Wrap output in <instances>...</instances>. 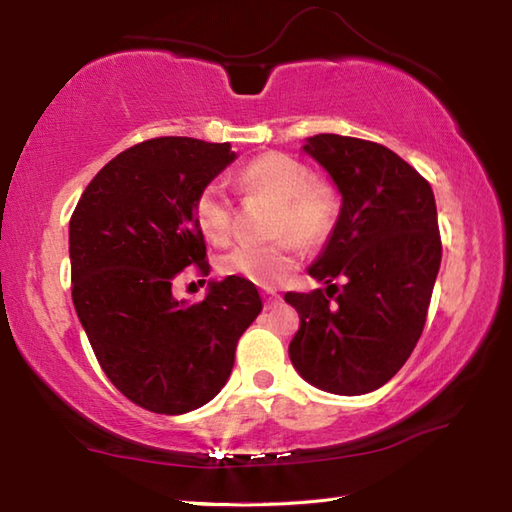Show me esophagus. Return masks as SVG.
<instances>
[{
  "mask_svg": "<svg viewBox=\"0 0 512 512\" xmlns=\"http://www.w3.org/2000/svg\"><path fill=\"white\" fill-rule=\"evenodd\" d=\"M263 298H265V305L267 307H272V305H276L278 301H281V296H278L276 292H269V289L263 294Z\"/></svg>",
  "mask_w": 512,
  "mask_h": 512,
  "instance_id": "obj_1",
  "label": "esophagus"
}]
</instances>
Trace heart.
Segmentation results:
<instances>
[{
	"mask_svg": "<svg viewBox=\"0 0 512 512\" xmlns=\"http://www.w3.org/2000/svg\"><path fill=\"white\" fill-rule=\"evenodd\" d=\"M245 194H260L278 202L274 234H292L301 245H321L332 234L339 200L334 189L310 178L301 160L281 151H269L236 173ZM198 229L211 243H227L231 236V200L220 182H209L194 202ZM292 238L272 245H238L220 256L218 269L229 276L247 278L260 287H274L298 265V249Z\"/></svg>",
	"mask_w": 512,
	"mask_h": 512,
	"instance_id": "heart-1",
	"label": "heart"
}]
</instances>
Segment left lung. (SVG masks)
<instances>
[{
    "mask_svg": "<svg viewBox=\"0 0 512 512\" xmlns=\"http://www.w3.org/2000/svg\"><path fill=\"white\" fill-rule=\"evenodd\" d=\"M301 151L332 178L341 209L307 267L325 287L285 294L301 316L289 359L314 388L356 397L401 370L426 325L441 265L435 194L383 144L318 133Z\"/></svg>",
    "mask_w": 512,
    "mask_h": 512,
    "instance_id": "left-lung-1",
    "label": "left lung"
}]
</instances>
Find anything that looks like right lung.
I'll use <instances>...</instances> for the list:
<instances>
[{"label": "right lung", "instance_id": "right-lung-1", "mask_svg": "<svg viewBox=\"0 0 512 512\" xmlns=\"http://www.w3.org/2000/svg\"><path fill=\"white\" fill-rule=\"evenodd\" d=\"M236 158L229 142H140L98 171L71 216L77 318L109 381L151 412L185 414L214 399L263 310L240 276L209 281L196 305L171 292L189 265L209 274L194 202Z\"/></svg>", "mask_w": 512, "mask_h": 512}]
</instances>
